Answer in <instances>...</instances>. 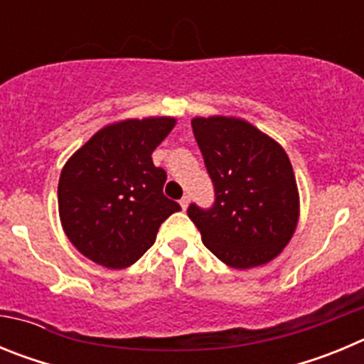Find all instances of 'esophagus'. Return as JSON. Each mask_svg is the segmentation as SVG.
<instances>
[{
	"label": "esophagus",
	"mask_w": 364,
	"mask_h": 364,
	"mask_svg": "<svg viewBox=\"0 0 364 364\" xmlns=\"http://www.w3.org/2000/svg\"><path fill=\"white\" fill-rule=\"evenodd\" d=\"M180 205H182V210H188L189 197H182V198H180Z\"/></svg>",
	"instance_id": "obj_1"
}]
</instances>
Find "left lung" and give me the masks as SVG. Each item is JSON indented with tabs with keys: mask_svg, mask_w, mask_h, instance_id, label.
I'll return each mask as SVG.
<instances>
[{
	"mask_svg": "<svg viewBox=\"0 0 364 364\" xmlns=\"http://www.w3.org/2000/svg\"><path fill=\"white\" fill-rule=\"evenodd\" d=\"M215 186V205H189L202 242L231 268L268 264L288 246L299 222V189L286 151L237 117L191 120Z\"/></svg>",
	"mask_w": 364,
	"mask_h": 364,
	"instance_id": "obj_1",
	"label": "left lung"
}]
</instances>
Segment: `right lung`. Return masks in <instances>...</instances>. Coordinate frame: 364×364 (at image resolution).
<instances>
[{
    "label": "right lung",
    "instance_id": "right-lung-1",
    "mask_svg": "<svg viewBox=\"0 0 364 364\" xmlns=\"http://www.w3.org/2000/svg\"><path fill=\"white\" fill-rule=\"evenodd\" d=\"M175 124L173 117L114 122L67 160L58 211L67 239L83 257L127 268L153 246L160 224L180 211L162 191L166 171L151 159Z\"/></svg>",
    "mask_w": 364,
    "mask_h": 364
}]
</instances>
